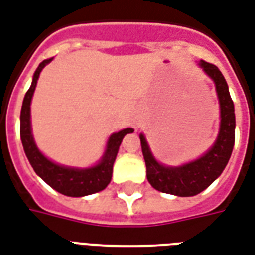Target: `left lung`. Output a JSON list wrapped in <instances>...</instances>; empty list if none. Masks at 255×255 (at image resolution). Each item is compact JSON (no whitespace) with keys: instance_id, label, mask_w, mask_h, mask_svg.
<instances>
[{"instance_id":"8db88e82","label":"left lung","mask_w":255,"mask_h":255,"mask_svg":"<svg viewBox=\"0 0 255 255\" xmlns=\"http://www.w3.org/2000/svg\"><path fill=\"white\" fill-rule=\"evenodd\" d=\"M199 67L214 81L220 107V126L214 144L208 151L180 166H167L155 159L146 136L140 133V144L147 169V180L154 189L169 195L190 197L207 189L227 166L235 142V112L228 85L220 70L212 63L200 60Z\"/></svg>"}]
</instances>
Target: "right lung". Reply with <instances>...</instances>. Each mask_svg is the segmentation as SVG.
<instances>
[{"mask_svg":"<svg viewBox=\"0 0 255 255\" xmlns=\"http://www.w3.org/2000/svg\"><path fill=\"white\" fill-rule=\"evenodd\" d=\"M51 60L52 58L43 60L40 65L37 66L32 78L31 88L28 89L22 101L21 115H20V136H21L22 147L35 173L52 189L70 197L93 195L100 190L105 189L111 182L113 163L118 155L123 137L127 133H132L133 128H124L119 132L112 133L107 142L103 156L96 165L90 167H71V166L59 165L48 159L39 150L33 139L31 124V103L41 70L44 69Z\"/></svg>","mask_w":255,"mask_h":255,"instance_id":"1","label":"right lung"}]
</instances>
